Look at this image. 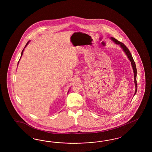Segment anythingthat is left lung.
Segmentation results:
<instances>
[{"instance_id":"1","label":"left lung","mask_w":152,"mask_h":152,"mask_svg":"<svg viewBox=\"0 0 152 152\" xmlns=\"http://www.w3.org/2000/svg\"><path fill=\"white\" fill-rule=\"evenodd\" d=\"M111 39L115 42L116 44L117 45H120V46H121V47L123 48V50H124L126 55L128 56V57L129 58V60L131 62V64L132 65V67L133 69L134 74V83H135V95L137 91V67H136V65H135V63L134 62L133 60V58L132 56L131 53L130 52V51L129 49L127 48V47L125 45L124 43H123L122 42L118 41L117 39H116L114 38L113 37H111Z\"/></svg>"}]
</instances>
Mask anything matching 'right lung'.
<instances>
[{"mask_svg":"<svg viewBox=\"0 0 152 152\" xmlns=\"http://www.w3.org/2000/svg\"><path fill=\"white\" fill-rule=\"evenodd\" d=\"M29 41L27 43V44H26V46H25V47H24V48H25V47H26V46H27V45L28 44V43H29ZM23 51H24V49H23V50H22V53H21V56H20V57H22V55H23ZM20 59H19V60H20ZM19 61H18V63H19Z\"/></svg>","mask_w":152,"mask_h":152,"instance_id":"add662e5","label":"right lung"}]
</instances>
